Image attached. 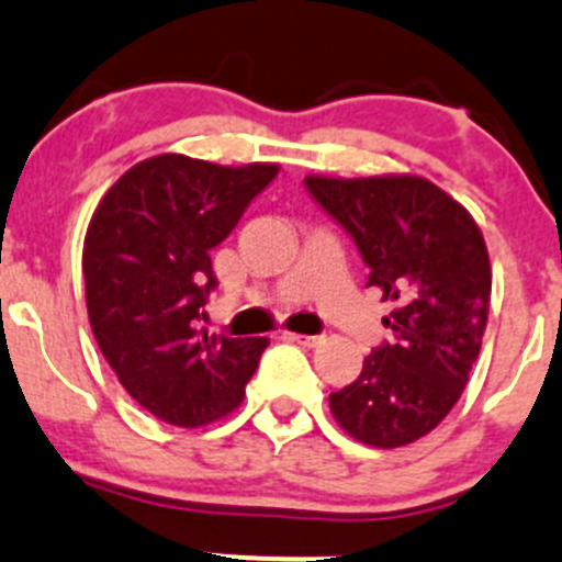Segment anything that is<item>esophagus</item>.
<instances>
[{
    "mask_svg": "<svg viewBox=\"0 0 562 562\" xmlns=\"http://www.w3.org/2000/svg\"><path fill=\"white\" fill-rule=\"evenodd\" d=\"M286 338L294 344H303V347H319L325 341V336H305V333H286Z\"/></svg>",
    "mask_w": 562,
    "mask_h": 562,
    "instance_id": "1",
    "label": "esophagus"
}]
</instances>
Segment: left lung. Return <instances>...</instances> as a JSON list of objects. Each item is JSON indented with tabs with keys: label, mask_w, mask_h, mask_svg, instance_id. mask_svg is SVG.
I'll return each mask as SVG.
<instances>
[{
	"label": "left lung",
	"mask_w": 562,
	"mask_h": 562,
	"mask_svg": "<svg viewBox=\"0 0 562 562\" xmlns=\"http://www.w3.org/2000/svg\"><path fill=\"white\" fill-rule=\"evenodd\" d=\"M308 196L352 237L366 286L396 300L393 338L371 349L358 380L330 393L355 440L398 448L429 435L462 396L481 352L492 265L468 210L424 177H305Z\"/></svg>",
	"instance_id": "left-lung-1"
}]
</instances>
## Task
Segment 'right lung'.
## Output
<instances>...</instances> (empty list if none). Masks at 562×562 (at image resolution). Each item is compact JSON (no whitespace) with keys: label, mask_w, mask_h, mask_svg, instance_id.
<instances>
[{"label":"right lung","mask_w":562,"mask_h":562,"mask_svg":"<svg viewBox=\"0 0 562 562\" xmlns=\"http://www.w3.org/2000/svg\"><path fill=\"white\" fill-rule=\"evenodd\" d=\"M276 175L273 164L158 155L94 210L81 259L94 341L122 387L166 424L196 429L229 415L268 349V338L207 336L199 319L218 286L210 251Z\"/></svg>","instance_id":"right-lung-1"}]
</instances>
